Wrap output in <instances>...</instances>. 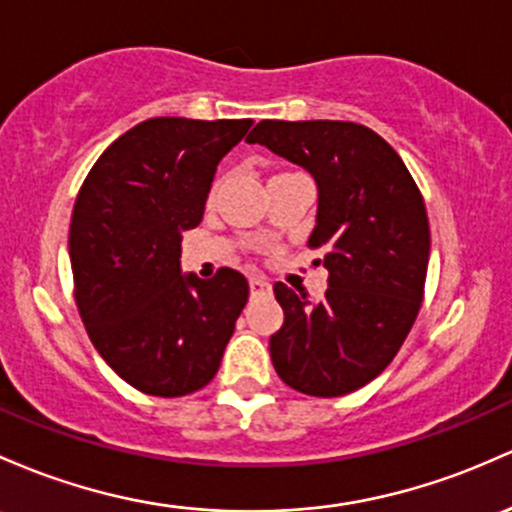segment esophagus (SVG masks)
Wrapping results in <instances>:
<instances>
[{
    "mask_svg": "<svg viewBox=\"0 0 512 512\" xmlns=\"http://www.w3.org/2000/svg\"><path fill=\"white\" fill-rule=\"evenodd\" d=\"M250 291L252 296H267L272 294V284L265 277H250Z\"/></svg>",
    "mask_w": 512,
    "mask_h": 512,
    "instance_id": "34e87169",
    "label": "esophagus"
}]
</instances>
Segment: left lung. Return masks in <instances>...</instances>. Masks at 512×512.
Returning <instances> with one entry per match:
<instances>
[{
    "instance_id": "1",
    "label": "left lung",
    "mask_w": 512,
    "mask_h": 512,
    "mask_svg": "<svg viewBox=\"0 0 512 512\" xmlns=\"http://www.w3.org/2000/svg\"><path fill=\"white\" fill-rule=\"evenodd\" d=\"M247 143L294 162L318 187L308 245L323 247L318 303L274 284L284 325L269 338L291 389L333 398L376 379L411 333L430 260V226L411 172L384 138L350 121H260Z\"/></svg>"
}]
</instances>
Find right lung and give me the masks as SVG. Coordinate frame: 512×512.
<instances>
[{
    "mask_svg": "<svg viewBox=\"0 0 512 512\" xmlns=\"http://www.w3.org/2000/svg\"><path fill=\"white\" fill-rule=\"evenodd\" d=\"M250 126L148 119L101 153L77 194L70 262L82 323L104 362L150 396L204 389L247 303L235 269L182 274L179 243L204 218L218 162Z\"/></svg>",
    "mask_w": 512,
    "mask_h": 512,
    "instance_id": "add662e5",
    "label": "right lung"
}]
</instances>
